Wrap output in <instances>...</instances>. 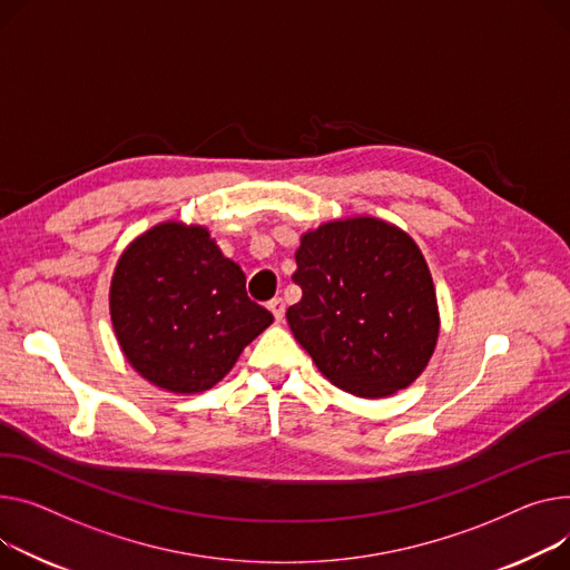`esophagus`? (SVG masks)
<instances>
[{
    "label": "esophagus",
    "instance_id": "1",
    "mask_svg": "<svg viewBox=\"0 0 570 570\" xmlns=\"http://www.w3.org/2000/svg\"><path fill=\"white\" fill-rule=\"evenodd\" d=\"M268 309L273 312V316H275V321H277V323H282V321H284V314H286V305H284V299H282V297H275V299H271V302H268Z\"/></svg>",
    "mask_w": 570,
    "mask_h": 570
}]
</instances>
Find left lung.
<instances>
[{
  "label": "left lung",
  "instance_id": "obj_1",
  "mask_svg": "<svg viewBox=\"0 0 570 570\" xmlns=\"http://www.w3.org/2000/svg\"><path fill=\"white\" fill-rule=\"evenodd\" d=\"M293 282L302 291L288 325L338 390L381 399L429 364L438 305L429 265L396 226L355 217L302 236Z\"/></svg>",
  "mask_w": 570,
  "mask_h": 570
}]
</instances>
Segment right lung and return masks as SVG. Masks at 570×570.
<instances>
[{
  "label": "right lung",
  "mask_w": 570,
  "mask_h": 570,
  "mask_svg": "<svg viewBox=\"0 0 570 570\" xmlns=\"http://www.w3.org/2000/svg\"><path fill=\"white\" fill-rule=\"evenodd\" d=\"M114 332L128 362L154 385L193 394L232 371L273 323L249 299L245 273L202 226L160 224L137 238L111 279Z\"/></svg>",
  "instance_id": "right-lung-1"
}]
</instances>
